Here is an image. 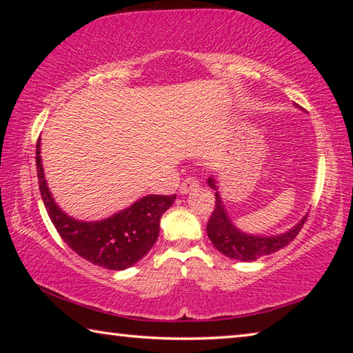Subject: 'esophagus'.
I'll return each mask as SVG.
<instances>
[{"label":"esophagus","instance_id":"34e87169","mask_svg":"<svg viewBox=\"0 0 353 353\" xmlns=\"http://www.w3.org/2000/svg\"><path fill=\"white\" fill-rule=\"evenodd\" d=\"M199 187V181L196 177H187L181 183V194H187L190 191H193Z\"/></svg>","mask_w":353,"mask_h":353}]
</instances>
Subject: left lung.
I'll return each instance as SVG.
<instances>
[{
  "label": "left lung",
  "mask_w": 353,
  "mask_h": 353,
  "mask_svg": "<svg viewBox=\"0 0 353 353\" xmlns=\"http://www.w3.org/2000/svg\"><path fill=\"white\" fill-rule=\"evenodd\" d=\"M207 183L210 185V188L214 190V198H216V201H214V210L207 224V235L213 243V246L216 248L221 254L229 256V259L240 261H254L256 259H260V256L277 252L279 249L288 246V244L294 240L299 232H301L302 225L305 224L307 221L308 214H305V216L299 221V223L288 232L274 236L244 234V232L236 229L234 223L230 221L229 214H227L224 202L221 199L218 185L214 182V179L210 177Z\"/></svg>",
  "instance_id": "8db88e82"
}]
</instances>
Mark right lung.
<instances>
[{
    "label": "right lung",
    "instance_id": "right-lung-1",
    "mask_svg": "<svg viewBox=\"0 0 353 353\" xmlns=\"http://www.w3.org/2000/svg\"><path fill=\"white\" fill-rule=\"evenodd\" d=\"M35 163L41 199L59 235L77 255L105 270L121 271L141 260L157 241L160 218L176 199V194H149L105 219L79 221L63 213L52 199L41 166L40 139Z\"/></svg>",
    "mask_w": 353,
    "mask_h": 353
}]
</instances>
